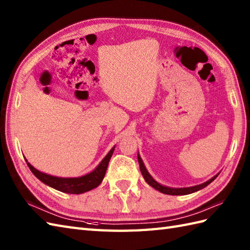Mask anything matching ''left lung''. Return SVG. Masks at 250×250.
<instances>
[{"mask_svg": "<svg viewBox=\"0 0 250 250\" xmlns=\"http://www.w3.org/2000/svg\"><path fill=\"white\" fill-rule=\"evenodd\" d=\"M137 160H138L139 168H141V172H142V175H143V177L145 179V181H146L150 185V187H152L154 189L159 190V191H161V193L166 194V195H188V194H191V193H195V191H198V190L202 189L204 188L208 187V185L210 184L211 182H213L214 180L216 179V177L219 175V173H217L216 176H214L210 180H208L207 182L198 184V185H195V187L180 188H169V187H165V185H162L159 182L155 181V180L152 178V176L148 172L147 168H146V166H145L144 162H143V160L141 158V155H139V153H137Z\"/></svg>", "mask_w": 250, "mask_h": 250, "instance_id": "obj_1", "label": "left lung"}]
</instances>
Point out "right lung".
Instances as JSON below:
<instances>
[{"label":"right lung","instance_id":"right-lung-1","mask_svg":"<svg viewBox=\"0 0 250 250\" xmlns=\"http://www.w3.org/2000/svg\"><path fill=\"white\" fill-rule=\"evenodd\" d=\"M115 146L109 150V152L105 155V158L100 162V164H99L94 170L86 173L84 176L77 178H62L51 176L48 175V173L39 171L28 163L26 159L25 161L28 168H30L31 171L34 173L35 177L39 179L40 181L44 183L45 185H48V187L67 194H82L85 193V191L96 188L101 184L104 176H105L108 162L112 158Z\"/></svg>","mask_w":250,"mask_h":250}]
</instances>
